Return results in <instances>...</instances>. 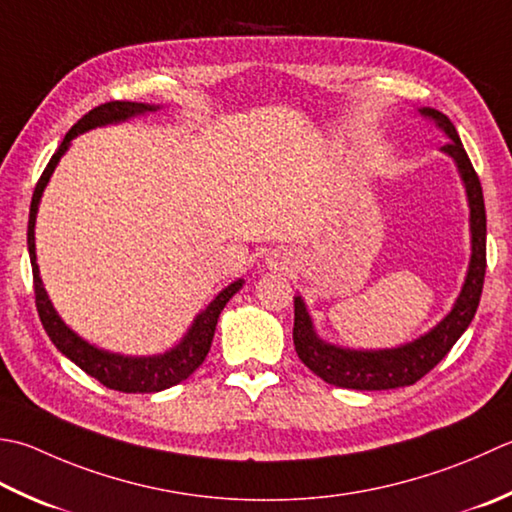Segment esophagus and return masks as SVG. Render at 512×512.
Here are the masks:
<instances>
[{
    "instance_id": "34e87169",
    "label": "esophagus",
    "mask_w": 512,
    "mask_h": 512,
    "mask_svg": "<svg viewBox=\"0 0 512 512\" xmlns=\"http://www.w3.org/2000/svg\"><path fill=\"white\" fill-rule=\"evenodd\" d=\"M268 266L270 270H282V273H288V270L293 268V255L286 253V250H275V253L268 257Z\"/></svg>"
}]
</instances>
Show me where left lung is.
Masks as SVG:
<instances>
[{
	"label": "left lung",
	"instance_id": "left-lung-1",
	"mask_svg": "<svg viewBox=\"0 0 512 512\" xmlns=\"http://www.w3.org/2000/svg\"><path fill=\"white\" fill-rule=\"evenodd\" d=\"M419 113L433 119L450 137L442 150L455 159L466 184L470 233H473V255H470L466 284L453 310L428 335L390 350H348L322 342L315 335L304 299L295 297V350L299 359L326 384L353 390H388L415 384L442 362L477 313L486 275V208L482 184H479V177L470 164L453 122L435 108H422Z\"/></svg>",
	"mask_w": 512,
	"mask_h": 512
}]
</instances>
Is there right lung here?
I'll return each mask as SVG.
<instances>
[{"label":"right lung","mask_w":512,"mask_h":512,"mask_svg":"<svg viewBox=\"0 0 512 512\" xmlns=\"http://www.w3.org/2000/svg\"><path fill=\"white\" fill-rule=\"evenodd\" d=\"M148 110H157V106L135 104V102H106L102 106L88 110V113L68 130L62 146L55 150L53 157H50L48 166L44 168V173L35 186L33 202H30V215H28V255H30V266H33L35 306H37L39 319H42V326L50 337V342L62 350V355H66L70 362H75L79 368H82L84 373L95 377L97 382L104 384L106 388L119 390V393H159V390L175 386L193 375L195 370L202 366L210 350V344H213L219 313H222L224 306L228 304V299L233 297L244 284L242 279H237L235 284L224 288L222 293L210 302V306L204 310V313L197 315L195 324L190 326L188 335L182 339V342H179L173 350H168V353L157 355V357H124V355H113V353H106V350L90 346L82 337H77L73 330L62 322V319H59L53 304H50L42 284V277H39V268H37L35 215H37L39 197H42L48 179L53 175V170L59 162V157L66 153L70 139L77 137L79 133H84V130L122 122V119L148 113Z\"/></svg>","instance_id":"obj_1"}]
</instances>
